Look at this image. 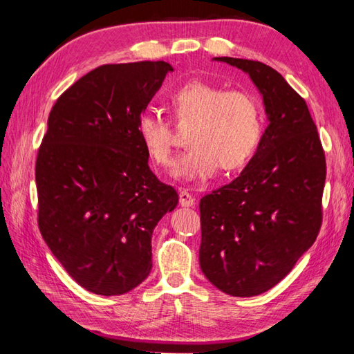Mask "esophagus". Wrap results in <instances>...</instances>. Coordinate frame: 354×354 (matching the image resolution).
I'll return each instance as SVG.
<instances>
[{
	"label": "esophagus",
	"mask_w": 354,
	"mask_h": 354,
	"mask_svg": "<svg viewBox=\"0 0 354 354\" xmlns=\"http://www.w3.org/2000/svg\"><path fill=\"white\" fill-rule=\"evenodd\" d=\"M179 205L183 207H190L195 205V198L189 194L187 190H181L179 192Z\"/></svg>",
	"instance_id": "obj_1"
}]
</instances>
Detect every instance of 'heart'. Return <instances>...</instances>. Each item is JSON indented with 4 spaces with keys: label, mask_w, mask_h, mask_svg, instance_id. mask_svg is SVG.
Returning <instances> with one entry per match:
<instances>
[{
    "label": "heart",
    "mask_w": 354,
    "mask_h": 354,
    "mask_svg": "<svg viewBox=\"0 0 354 354\" xmlns=\"http://www.w3.org/2000/svg\"><path fill=\"white\" fill-rule=\"evenodd\" d=\"M173 118L190 123L185 136L189 149L175 160L173 176L205 181L217 170H239L253 158L262 136L259 101L245 91H226L206 81H192L170 97ZM142 147L154 164L171 162L173 127L170 120L143 112L137 120Z\"/></svg>",
    "instance_id": "1"
}]
</instances>
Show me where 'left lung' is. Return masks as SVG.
Returning <instances> with one entry per match:
<instances>
[{
	"instance_id": "obj_1",
	"label": "left lung",
	"mask_w": 354,
	"mask_h": 354,
	"mask_svg": "<svg viewBox=\"0 0 354 354\" xmlns=\"http://www.w3.org/2000/svg\"><path fill=\"white\" fill-rule=\"evenodd\" d=\"M215 61L250 75L268 127L241 175L200 201V267L227 295L254 297L289 274L319 236L325 151L306 101L277 70L248 59Z\"/></svg>"
}]
</instances>
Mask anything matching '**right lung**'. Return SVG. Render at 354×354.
Returning a JSON list of instances; mask_svg holds the SVG:
<instances>
[{
	"label": "right lung",
	"instance_id": "1",
	"mask_svg": "<svg viewBox=\"0 0 354 354\" xmlns=\"http://www.w3.org/2000/svg\"><path fill=\"white\" fill-rule=\"evenodd\" d=\"M169 71L164 61L101 65L48 117L35 160L39 230L70 277L97 295H123L148 277L154 227L178 205L137 134Z\"/></svg>",
	"mask_w": 354,
	"mask_h": 354
}]
</instances>
